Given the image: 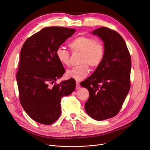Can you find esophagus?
Masks as SVG:
<instances>
[{
  "label": "esophagus",
  "mask_w": 150,
  "mask_h": 150,
  "mask_svg": "<svg viewBox=\"0 0 150 150\" xmlns=\"http://www.w3.org/2000/svg\"><path fill=\"white\" fill-rule=\"evenodd\" d=\"M81 87V86L78 82H76V89H79Z\"/></svg>",
  "instance_id": "esophagus-1"
}]
</instances>
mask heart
Returning <instances> with one entry per match:
<instances>
[{
  "instance_id": "1",
  "label": "heart",
  "mask_w": 150,
  "mask_h": 150,
  "mask_svg": "<svg viewBox=\"0 0 150 150\" xmlns=\"http://www.w3.org/2000/svg\"><path fill=\"white\" fill-rule=\"evenodd\" d=\"M69 46L73 52L82 53L81 56V63L82 64L67 70L66 72L67 77L78 81L84 79L88 75V65L92 67H98L105 56V48L103 45L98 42L94 38L88 36H79L72 40ZM56 56L63 65H71L70 53L64 47H58L56 51Z\"/></svg>"
}]
</instances>
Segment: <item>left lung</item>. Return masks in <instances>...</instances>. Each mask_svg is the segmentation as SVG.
I'll return each mask as SVG.
<instances>
[{"mask_svg":"<svg viewBox=\"0 0 150 150\" xmlns=\"http://www.w3.org/2000/svg\"><path fill=\"white\" fill-rule=\"evenodd\" d=\"M92 34L101 39L105 56L89 78L80 83L89 93L85 111L93 119L101 121L116 116L130 89L131 56L121 35L105 27Z\"/></svg>","mask_w":150,"mask_h":150,"instance_id":"8db88e82","label":"left lung"}]
</instances>
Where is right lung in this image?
Masks as SVG:
<instances>
[{
	"mask_svg": "<svg viewBox=\"0 0 150 150\" xmlns=\"http://www.w3.org/2000/svg\"><path fill=\"white\" fill-rule=\"evenodd\" d=\"M75 32L47 27L27 39L22 47L16 76L20 102L27 114L40 124H52L59 117L61 98L76 88L72 78L51 86L65 72L56 50Z\"/></svg>",
	"mask_w": 150,
	"mask_h": 150,
	"instance_id": "1",
	"label": "right lung"
}]
</instances>
